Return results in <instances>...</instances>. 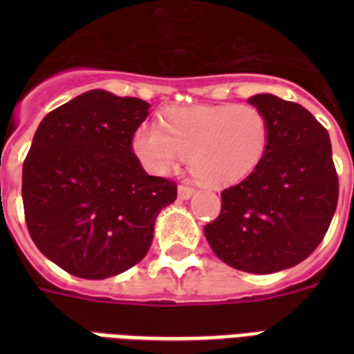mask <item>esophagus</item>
I'll return each mask as SVG.
<instances>
[{
	"mask_svg": "<svg viewBox=\"0 0 354 354\" xmlns=\"http://www.w3.org/2000/svg\"><path fill=\"white\" fill-rule=\"evenodd\" d=\"M193 194H194L193 187H187V185H180V187H178V198H180V200L191 198Z\"/></svg>",
	"mask_w": 354,
	"mask_h": 354,
	"instance_id": "esophagus-1",
	"label": "esophagus"
}]
</instances>
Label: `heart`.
<instances>
[{"instance_id": "b5f03b06", "label": "heart", "mask_w": 354, "mask_h": 354, "mask_svg": "<svg viewBox=\"0 0 354 354\" xmlns=\"http://www.w3.org/2000/svg\"><path fill=\"white\" fill-rule=\"evenodd\" d=\"M161 124L145 122L132 136L133 154L154 176L171 174L189 158L196 182L224 187L250 176L268 147V121L252 104L174 108Z\"/></svg>"}]
</instances>
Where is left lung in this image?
Returning a JSON list of instances; mask_svg holds the SVG:
<instances>
[{"mask_svg":"<svg viewBox=\"0 0 354 354\" xmlns=\"http://www.w3.org/2000/svg\"><path fill=\"white\" fill-rule=\"evenodd\" d=\"M248 102L268 121L257 169L224 189L221 215L204 227L215 255L250 274H274L310 255L338 204L329 132L301 104L259 93Z\"/></svg>","mask_w":354,"mask_h":354,"instance_id":"left-lung-1","label":"left lung"}]
</instances>
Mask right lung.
I'll use <instances>...</instances> for the list:
<instances>
[{
	"label": "right lung",
	"mask_w": 354,
	"mask_h": 354,
	"mask_svg": "<svg viewBox=\"0 0 354 354\" xmlns=\"http://www.w3.org/2000/svg\"><path fill=\"white\" fill-rule=\"evenodd\" d=\"M149 102L86 91L41 119L24 163L25 222L49 261L82 279H106L147 255L176 183L149 176L132 136Z\"/></svg>",
	"instance_id": "right-lung-1"
}]
</instances>
